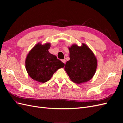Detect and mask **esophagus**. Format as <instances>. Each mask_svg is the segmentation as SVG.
<instances>
[{"label": "esophagus", "mask_w": 123, "mask_h": 123, "mask_svg": "<svg viewBox=\"0 0 123 123\" xmlns=\"http://www.w3.org/2000/svg\"><path fill=\"white\" fill-rule=\"evenodd\" d=\"M62 62H63V63H64L65 64V63H66V60H65V59H63V60H62Z\"/></svg>", "instance_id": "34e87169"}]
</instances>
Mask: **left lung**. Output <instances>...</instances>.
<instances>
[{"label": "left lung", "instance_id": "8db88e82", "mask_svg": "<svg viewBox=\"0 0 123 123\" xmlns=\"http://www.w3.org/2000/svg\"><path fill=\"white\" fill-rule=\"evenodd\" d=\"M82 44L81 47L73 45L69 48L70 60L64 67L70 79L77 84L90 80L95 74L97 65L92 51Z\"/></svg>", "mask_w": 123, "mask_h": 123}]
</instances>
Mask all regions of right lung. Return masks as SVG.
I'll return each mask as SVG.
<instances>
[{"label":"right lung","mask_w":123,"mask_h":123,"mask_svg":"<svg viewBox=\"0 0 123 123\" xmlns=\"http://www.w3.org/2000/svg\"><path fill=\"white\" fill-rule=\"evenodd\" d=\"M49 44H37L28 53L26 60L27 73L38 82H47L57 69L64 67V64L55 55L49 53Z\"/></svg>","instance_id":"add662e5"}]
</instances>
